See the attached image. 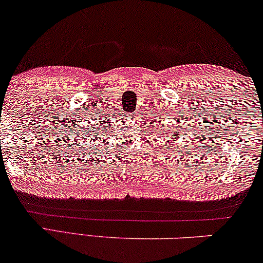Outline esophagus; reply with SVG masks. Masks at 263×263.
<instances>
[{
    "mask_svg": "<svg viewBox=\"0 0 263 263\" xmlns=\"http://www.w3.org/2000/svg\"><path fill=\"white\" fill-rule=\"evenodd\" d=\"M132 118H133V119H136V115H132Z\"/></svg>",
    "mask_w": 263,
    "mask_h": 263,
    "instance_id": "34e87169",
    "label": "esophagus"
}]
</instances>
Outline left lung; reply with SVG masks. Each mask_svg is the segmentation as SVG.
Segmentation results:
<instances>
[{"instance_id": "left-lung-1", "label": "left lung", "mask_w": 263, "mask_h": 263, "mask_svg": "<svg viewBox=\"0 0 263 263\" xmlns=\"http://www.w3.org/2000/svg\"><path fill=\"white\" fill-rule=\"evenodd\" d=\"M174 126H171V128L170 127H167V131H165L164 130V123H162V127L159 128L158 130V133L160 135V137H169V145L170 146L172 147V146H175L176 145V143H179V138H181V136H182V132H181V130H179V132H177L175 130V128H172ZM166 146V145H165ZM164 146V147H165Z\"/></svg>"}]
</instances>
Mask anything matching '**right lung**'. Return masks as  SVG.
Returning a JSON list of instances; mask_svg holds the SVG:
<instances>
[{"label": "right lung", "mask_w": 263, "mask_h": 263, "mask_svg": "<svg viewBox=\"0 0 263 263\" xmlns=\"http://www.w3.org/2000/svg\"><path fill=\"white\" fill-rule=\"evenodd\" d=\"M103 130H104V128H103ZM97 131V128H96V130H92V128H91V130H88L87 132H85V137H91V136H96V135H94V132H96ZM81 137V136H80ZM85 137H81V138L82 139H85Z\"/></svg>", "instance_id": "right-lung-1"}]
</instances>
